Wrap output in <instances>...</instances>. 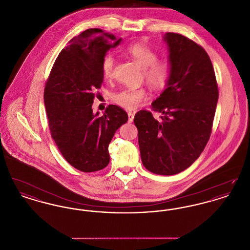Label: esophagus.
<instances>
[{"label": "esophagus", "mask_w": 250, "mask_h": 250, "mask_svg": "<svg viewBox=\"0 0 250 250\" xmlns=\"http://www.w3.org/2000/svg\"><path fill=\"white\" fill-rule=\"evenodd\" d=\"M134 121V114L132 112H128V122L132 123Z\"/></svg>", "instance_id": "obj_1"}]
</instances>
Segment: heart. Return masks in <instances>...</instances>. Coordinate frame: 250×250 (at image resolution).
<instances>
[{
  "label": "heart",
  "mask_w": 250,
  "mask_h": 250,
  "mask_svg": "<svg viewBox=\"0 0 250 250\" xmlns=\"http://www.w3.org/2000/svg\"><path fill=\"white\" fill-rule=\"evenodd\" d=\"M125 52L143 67L144 79L152 87L160 88L166 83L170 74V64L167 60H156V52L143 42L132 43L125 48ZM113 65V56H106L102 62V72L105 79L112 77ZM146 96V91L143 88H125L113 94L111 99L120 107L133 110L143 104Z\"/></svg>",
  "instance_id": "b5f03b06"
}]
</instances>
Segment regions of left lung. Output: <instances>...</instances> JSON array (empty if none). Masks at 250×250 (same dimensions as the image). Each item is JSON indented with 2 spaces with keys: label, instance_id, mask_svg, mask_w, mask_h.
Returning a JSON list of instances; mask_svg holds the SVG:
<instances>
[{
  "label": "left lung",
  "instance_id": "obj_1",
  "mask_svg": "<svg viewBox=\"0 0 250 250\" xmlns=\"http://www.w3.org/2000/svg\"><path fill=\"white\" fill-rule=\"evenodd\" d=\"M170 74L166 89L152 103L161 121L147 110L134 118L143 166L160 175L190 167L209 141L218 89L207 52L186 36L167 33Z\"/></svg>",
  "mask_w": 250,
  "mask_h": 250
}]
</instances>
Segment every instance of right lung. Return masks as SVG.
<instances>
[{
	"label": "right lung",
	"mask_w": 250,
	"mask_h": 250,
	"mask_svg": "<svg viewBox=\"0 0 250 250\" xmlns=\"http://www.w3.org/2000/svg\"><path fill=\"white\" fill-rule=\"evenodd\" d=\"M121 41L95 28L73 37L60 52L45 87L51 137L64 159L83 172L107 166L108 144L128 120L116 105H109L102 116L92 108L104 80L103 60Z\"/></svg>",
	"instance_id": "add662e5"
}]
</instances>
